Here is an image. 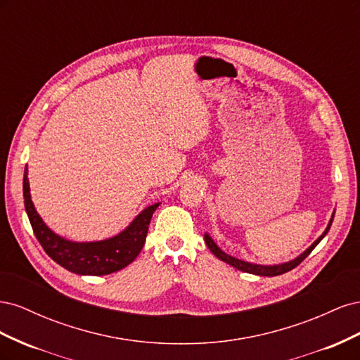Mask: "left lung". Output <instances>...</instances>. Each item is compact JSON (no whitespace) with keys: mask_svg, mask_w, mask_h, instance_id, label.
Instances as JSON below:
<instances>
[{"mask_svg":"<svg viewBox=\"0 0 360 360\" xmlns=\"http://www.w3.org/2000/svg\"><path fill=\"white\" fill-rule=\"evenodd\" d=\"M333 216H335V212L332 213L329 225L326 226L324 233H323V234L317 238V240H315L307 250H304L303 254H300L299 257H296V258L291 259V261H287V263L275 264V266H263V264L248 263V261H243V259H238V258H234V257H231V255H228V254L224 252V250H222L219 246H217V245L214 243L213 238H212L209 234H207V233L204 234V240H205V245L209 246V249L212 250V252H213L217 258H219L221 261H225V263H228L230 266L236 267L237 270H242V271H246V274H252V275H258V276H278V275H282V274H287V271L292 270L294 267H297V266L302 263V261L312 252V249L323 240V237H324L326 234L329 233L330 225H332V222H333Z\"/></svg>","mask_w":360,"mask_h":360,"instance_id":"8db88e82","label":"left lung"}]
</instances>
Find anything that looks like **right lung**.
<instances>
[{
    "mask_svg": "<svg viewBox=\"0 0 360 360\" xmlns=\"http://www.w3.org/2000/svg\"><path fill=\"white\" fill-rule=\"evenodd\" d=\"M24 204L32 231L45 252L69 271L90 276L110 275L132 263L146 243L151 216L159 207V202L146 207L127 228L114 237L81 243L56 234L43 222L31 201L27 168L24 171Z\"/></svg>",
    "mask_w": 360,
    "mask_h": 360,
    "instance_id": "right-lung-1",
    "label": "right lung"
}]
</instances>
